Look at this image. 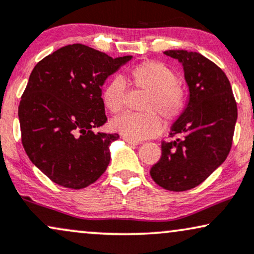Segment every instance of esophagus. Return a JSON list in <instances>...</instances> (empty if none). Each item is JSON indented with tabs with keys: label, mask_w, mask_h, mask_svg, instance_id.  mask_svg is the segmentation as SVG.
Wrapping results in <instances>:
<instances>
[{
	"label": "esophagus",
	"mask_w": 254,
	"mask_h": 254,
	"mask_svg": "<svg viewBox=\"0 0 254 254\" xmlns=\"http://www.w3.org/2000/svg\"><path fill=\"white\" fill-rule=\"evenodd\" d=\"M123 139L127 144H131V145H138V144H139V142H138V140H133V139H131V138H127V137H125V136H123Z\"/></svg>",
	"instance_id": "obj_1"
}]
</instances>
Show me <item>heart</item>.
I'll list each match as a JSON object with an SVG mask.
<instances>
[{
  "instance_id": "b5f03b06",
  "label": "heart",
  "mask_w": 254,
  "mask_h": 254,
  "mask_svg": "<svg viewBox=\"0 0 254 254\" xmlns=\"http://www.w3.org/2000/svg\"><path fill=\"white\" fill-rule=\"evenodd\" d=\"M127 81L134 89L146 92L140 111L143 115L125 114L111 121V129L133 140L156 136L162 130V116L172 122L185 108V92L178 84V77L165 64L147 61L127 71ZM127 86L121 77H115L103 86L102 103L111 114H118L124 105Z\"/></svg>"
}]
</instances>
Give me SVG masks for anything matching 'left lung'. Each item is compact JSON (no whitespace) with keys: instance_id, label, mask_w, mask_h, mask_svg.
Here are the masks:
<instances>
[{"instance_id":"obj_1","label":"left lung","mask_w":254,"mask_h":254,"mask_svg":"<svg viewBox=\"0 0 254 254\" xmlns=\"http://www.w3.org/2000/svg\"><path fill=\"white\" fill-rule=\"evenodd\" d=\"M184 69L189 99L162 142V157L150 170L156 184L186 191L201 184L229 155L236 127L237 104L225 72L199 53L168 50Z\"/></svg>"}]
</instances>
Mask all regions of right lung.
Instances as JSON below:
<instances>
[{"label": "right lung", "instance_id": "obj_1", "mask_svg": "<svg viewBox=\"0 0 254 254\" xmlns=\"http://www.w3.org/2000/svg\"><path fill=\"white\" fill-rule=\"evenodd\" d=\"M131 59H112L77 43L35 65L18 105L22 144L33 164L54 183L79 190L107 170L109 146L120 134L92 129L108 121L102 86Z\"/></svg>", "mask_w": 254, "mask_h": 254}]
</instances>
